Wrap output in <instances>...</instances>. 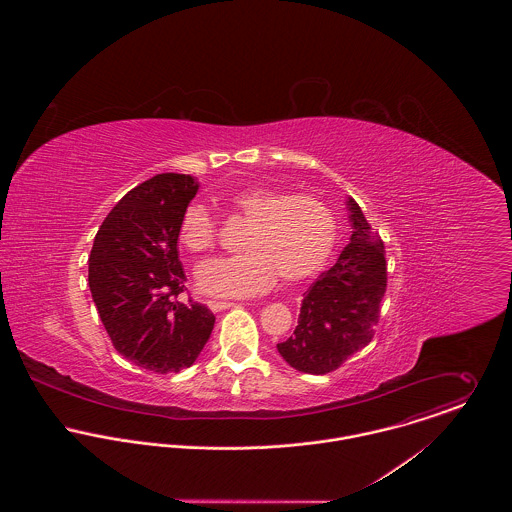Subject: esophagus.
<instances>
[{"label": "esophagus", "mask_w": 512, "mask_h": 512, "mask_svg": "<svg viewBox=\"0 0 512 512\" xmlns=\"http://www.w3.org/2000/svg\"><path fill=\"white\" fill-rule=\"evenodd\" d=\"M207 305H209L211 311H222V309L234 307L232 301H222V299H207Z\"/></svg>", "instance_id": "34e87169"}]
</instances>
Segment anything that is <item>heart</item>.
<instances>
[{"mask_svg":"<svg viewBox=\"0 0 512 512\" xmlns=\"http://www.w3.org/2000/svg\"><path fill=\"white\" fill-rule=\"evenodd\" d=\"M246 222L238 256L199 268V288L211 295L244 297L266 292L276 278L284 284L315 276L331 258L337 220L331 209L311 195H292L272 187H246L226 199ZM219 226L201 203L181 215L179 242L195 254L217 246Z\"/></svg>","mask_w":512,"mask_h":512,"instance_id":"obj_1","label":"heart"}]
</instances>
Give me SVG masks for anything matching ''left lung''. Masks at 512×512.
<instances>
[{
	"mask_svg": "<svg viewBox=\"0 0 512 512\" xmlns=\"http://www.w3.org/2000/svg\"><path fill=\"white\" fill-rule=\"evenodd\" d=\"M353 234L337 264L323 272L303 293L292 337L278 343L288 365L307 374L337 370L366 347L380 319L386 293L384 242L365 219L355 199H349Z\"/></svg>",
	"mask_w": 512,
	"mask_h": 512,
	"instance_id": "left-lung-1",
	"label": "left lung"
}]
</instances>
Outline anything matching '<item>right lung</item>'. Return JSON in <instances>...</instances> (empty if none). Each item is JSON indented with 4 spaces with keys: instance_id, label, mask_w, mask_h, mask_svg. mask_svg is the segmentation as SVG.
Here are the masks:
<instances>
[{
    "instance_id": "right-lung-1",
    "label": "right lung",
    "mask_w": 512,
    "mask_h": 512,
    "mask_svg": "<svg viewBox=\"0 0 512 512\" xmlns=\"http://www.w3.org/2000/svg\"><path fill=\"white\" fill-rule=\"evenodd\" d=\"M197 189L181 173L140 183L102 222L88 258V286L114 349L157 374L193 365L215 327L209 307L179 299L187 290L179 222Z\"/></svg>"
}]
</instances>
